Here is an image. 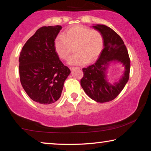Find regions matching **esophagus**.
<instances>
[{
    "instance_id": "obj_1",
    "label": "esophagus",
    "mask_w": 151,
    "mask_h": 151,
    "mask_svg": "<svg viewBox=\"0 0 151 151\" xmlns=\"http://www.w3.org/2000/svg\"><path fill=\"white\" fill-rule=\"evenodd\" d=\"M74 68H76V67H70V69L72 70L74 69Z\"/></svg>"
}]
</instances>
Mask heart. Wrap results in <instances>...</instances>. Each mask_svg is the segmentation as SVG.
Wrapping results in <instances>:
<instances>
[{
  "label": "heart",
  "instance_id": "b5f03b06",
  "mask_svg": "<svg viewBox=\"0 0 151 151\" xmlns=\"http://www.w3.org/2000/svg\"><path fill=\"white\" fill-rule=\"evenodd\" d=\"M55 49L58 57L66 60L75 47L73 55L68 60L70 65H83L95 60L103 48V39L100 32L83 25H75L66 30L55 40Z\"/></svg>",
  "mask_w": 151,
  "mask_h": 151
}]
</instances>
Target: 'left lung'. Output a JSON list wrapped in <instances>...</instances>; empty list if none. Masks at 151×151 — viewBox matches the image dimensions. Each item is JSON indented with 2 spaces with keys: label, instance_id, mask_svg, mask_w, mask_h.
I'll list each match as a JSON object with an SVG mask.
<instances>
[{
  "label": "left lung",
  "instance_id": "obj_1",
  "mask_svg": "<svg viewBox=\"0 0 151 151\" xmlns=\"http://www.w3.org/2000/svg\"><path fill=\"white\" fill-rule=\"evenodd\" d=\"M91 27L101 34L104 48L95 63L83 68L84 76L81 85L91 99L97 103H106L115 99L126 85L131 61L126 46L116 32L103 24H93ZM116 63L124 66V73L117 81H111L107 75L108 68Z\"/></svg>",
  "mask_w": 151,
  "mask_h": 151
}]
</instances>
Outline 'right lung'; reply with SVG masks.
I'll list each match as a JSON object with an SVG mask.
<instances>
[{
	"label": "right lung",
	"instance_id": "obj_1",
	"mask_svg": "<svg viewBox=\"0 0 151 151\" xmlns=\"http://www.w3.org/2000/svg\"><path fill=\"white\" fill-rule=\"evenodd\" d=\"M62 27H42L22 47L19 57L20 83L32 101L49 106L61 96L70 70L59 59L55 40Z\"/></svg>",
	"mask_w": 151,
	"mask_h": 151
}]
</instances>
